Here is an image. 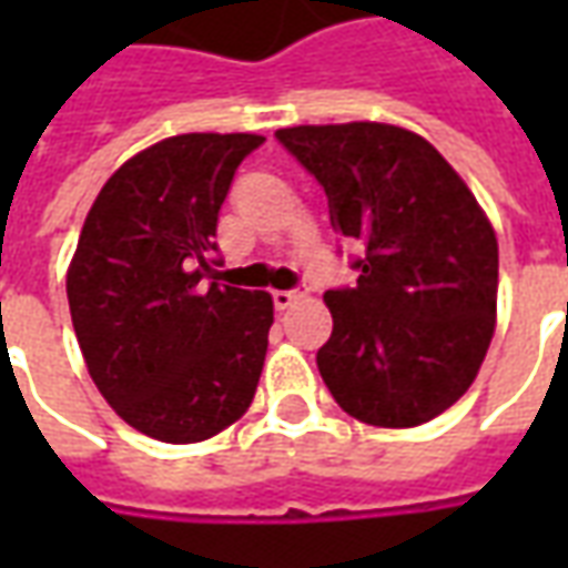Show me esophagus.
<instances>
[{
	"label": "esophagus",
	"mask_w": 568,
	"mask_h": 568,
	"mask_svg": "<svg viewBox=\"0 0 568 568\" xmlns=\"http://www.w3.org/2000/svg\"><path fill=\"white\" fill-rule=\"evenodd\" d=\"M301 297H304V292H297V288H280V292H273V307L288 310Z\"/></svg>",
	"instance_id": "34e87169"
}]
</instances>
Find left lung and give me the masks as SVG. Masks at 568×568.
Wrapping results in <instances>:
<instances>
[{"mask_svg":"<svg viewBox=\"0 0 568 568\" xmlns=\"http://www.w3.org/2000/svg\"><path fill=\"white\" fill-rule=\"evenodd\" d=\"M356 243V285L328 288L316 365L349 417L410 428L459 402L496 328L499 243L435 145L374 121L276 130Z\"/></svg>","mask_w":568,"mask_h":568,"instance_id":"1","label":"left lung"}]
</instances>
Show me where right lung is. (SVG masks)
<instances>
[{
  "instance_id": "add662e5",
  "label": "right lung",
  "mask_w": 568,
  "mask_h": 568,
  "mask_svg": "<svg viewBox=\"0 0 568 568\" xmlns=\"http://www.w3.org/2000/svg\"><path fill=\"white\" fill-rule=\"evenodd\" d=\"M264 136L185 133L140 151L93 200L67 273L97 389L149 438L194 444L246 414L273 301L219 283V210Z\"/></svg>"
}]
</instances>
